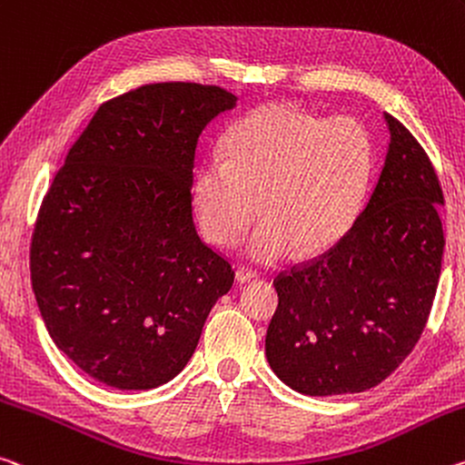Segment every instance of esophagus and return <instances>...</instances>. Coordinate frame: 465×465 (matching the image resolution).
Returning a JSON list of instances; mask_svg holds the SVG:
<instances>
[{
  "label": "esophagus",
  "instance_id": "obj_1",
  "mask_svg": "<svg viewBox=\"0 0 465 465\" xmlns=\"http://www.w3.org/2000/svg\"><path fill=\"white\" fill-rule=\"evenodd\" d=\"M259 277V272H256L254 269H248V267H238V271H235V279H238L240 283H246V282H252V279Z\"/></svg>",
  "mask_w": 465,
  "mask_h": 465
}]
</instances>
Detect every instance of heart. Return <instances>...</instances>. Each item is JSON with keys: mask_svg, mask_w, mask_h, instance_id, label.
<instances>
[{"mask_svg": "<svg viewBox=\"0 0 465 465\" xmlns=\"http://www.w3.org/2000/svg\"><path fill=\"white\" fill-rule=\"evenodd\" d=\"M371 172L372 140L358 120L272 103L240 117L223 154L198 165L196 217L213 244L232 246L261 206L264 217L244 242L250 259L277 261L298 244L321 252L356 217Z\"/></svg>", "mask_w": 465, "mask_h": 465, "instance_id": "heart-1", "label": "heart"}]
</instances>
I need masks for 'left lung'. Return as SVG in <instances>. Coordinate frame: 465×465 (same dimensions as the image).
<instances>
[{
	"instance_id": "1",
	"label": "left lung",
	"mask_w": 465,
	"mask_h": 465,
	"mask_svg": "<svg viewBox=\"0 0 465 465\" xmlns=\"http://www.w3.org/2000/svg\"><path fill=\"white\" fill-rule=\"evenodd\" d=\"M391 144L371 198L325 252L272 279L264 339L272 371L304 395L362 393L414 350L443 259L439 175L416 136L387 115Z\"/></svg>"
}]
</instances>
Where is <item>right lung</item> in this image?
Instances as JSON below:
<instances>
[{
    "instance_id": "1",
    "label": "right lung",
    "mask_w": 465,
    "mask_h": 465,
    "mask_svg": "<svg viewBox=\"0 0 465 465\" xmlns=\"http://www.w3.org/2000/svg\"><path fill=\"white\" fill-rule=\"evenodd\" d=\"M235 94L143 84L101 103L43 196L31 282L54 343L88 377L153 389L193 358L232 262L198 238L193 169Z\"/></svg>"
}]
</instances>
